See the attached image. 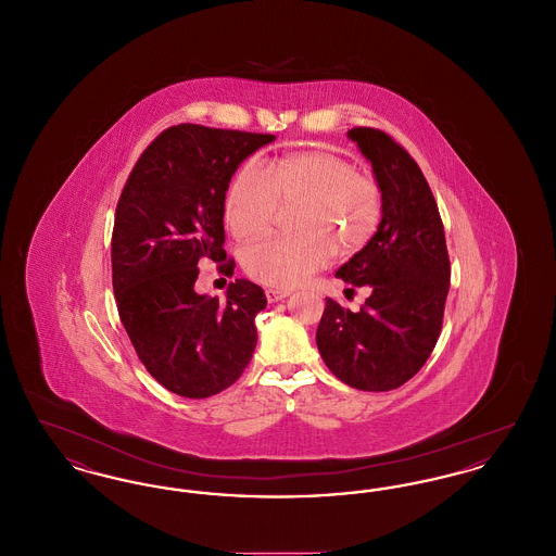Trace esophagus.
<instances>
[{"label": "esophagus", "mask_w": 556, "mask_h": 556, "mask_svg": "<svg viewBox=\"0 0 556 556\" xmlns=\"http://www.w3.org/2000/svg\"><path fill=\"white\" fill-rule=\"evenodd\" d=\"M266 300H268V304H275V302H281L283 298H288L290 295V291L288 290H266Z\"/></svg>", "instance_id": "esophagus-1"}]
</instances>
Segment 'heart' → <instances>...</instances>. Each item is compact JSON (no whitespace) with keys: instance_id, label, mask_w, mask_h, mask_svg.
Wrapping results in <instances>:
<instances>
[{"instance_id":"b5f03b06","label":"heart","mask_w":556,"mask_h":556,"mask_svg":"<svg viewBox=\"0 0 556 556\" xmlns=\"http://www.w3.org/2000/svg\"><path fill=\"white\" fill-rule=\"evenodd\" d=\"M291 212L295 233L265 239L241 252L243 270L270 288H293L329 265L336 245L352 254L369 241L383 216V191L365 170L329 152L277 159L265 170L245 162L225 198V223L238 239L270 229L279 204Z\"/></svg>"}]
</instances>
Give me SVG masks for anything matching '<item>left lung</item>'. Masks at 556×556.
<instances>
[{
  "label": "left lung",
  "instance_id": "obj_1",
  "mask_svg": "<svg viewBox=\"0 0 556 556\" xmlns=\"http://www.w3.org/2000/svg\"><path fill=\"white\" fill-rule=\"evenodd\" d=\"M369 160L383 191V216L338 277L369 286L358 313L327 300L317 327L325 365L345 386L390 392L415 377L442 331L450 288L444 225L421 168L404 148L377 129L348 131Z\"/></svg>",
  "mask_w": 556,
  "mask_h": 556
}]
</instances>
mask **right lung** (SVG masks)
Masks as SVG:
<instances>
[{
    "label": "right lung",
    "mask_w": 556,
    "mask_h": 556,
    "mask_svg": "<svg viewBox=\"0 0 556 556\" xmlns=\"http://www.w3.org/2000/svg\"><path fill=\"white\" fill-rule=\"evenodd\" d=\"M275 135L177 125L148 146L121 193L112 231L118 315L148 372L168 392L208 397L250 365L263 288L229 283L225 302L195 291L198 266L233 273L225 243V193L239 164Z\"/></svg>",
    "instance_id": "1"
}]
</instances>
